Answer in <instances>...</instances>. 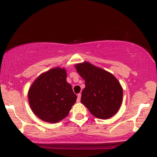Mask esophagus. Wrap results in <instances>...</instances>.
Returning <instances> with one entry per match:
<instances>
[{
	"instance_id": "34e87169",
	"label": "esophagus",
	"mask_w": 157,
	"mask_h": 157,
	"mask_svg": "<svg viewBox=\"0 0 157 157\" xmlns=\"http://www.w3.org/2000/svg\"><path fill=\"white\" fill-rule=\"evenodd\" d=\"M80 99H81V94H77V102H80Z\"/></svg>"
}]
</instances>
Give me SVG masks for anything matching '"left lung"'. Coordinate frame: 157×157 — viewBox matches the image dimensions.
Wrapping results in <instances>:
<instances>
[{
    "label": "left lung",
    "mask_w": 157,
    "mask_h": 157,
    "mask_svg": "<svg viewBox=\"0 0 157 157\" xmlns=\"http://www.w3.org/2000/svg\"><path fill=\"white\" fill-rule=\"evenodd\" d=\"M77 71L84 79L81 102L93 116L107 120L116 114L122 101V88L112 74L89 62L75 65Z\"/></svg>",
    "instance_id": "left-lung-1"
}]
</instances>
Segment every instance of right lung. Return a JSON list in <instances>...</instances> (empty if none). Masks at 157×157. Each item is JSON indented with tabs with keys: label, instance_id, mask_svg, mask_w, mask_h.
Segmentation results:
<instances>
[{
	"label": "right lung",
	"instance_id": "obj_1",
	"mask_svg": "<svg viewBox=\"0 0 157 157\" xmlns=\"http://www.w3.org/2000/svg\"><path fill=\"white\" fill-rule=\"evenodd\" d=\"M65 68H53L34 81L28 92L29 105L45 122L56 123L64 119L75 103L77 95L66 81Z\"/></svg>",
	"mask_w": 157,
	"mask_h": 157
}]
</instances>
